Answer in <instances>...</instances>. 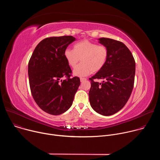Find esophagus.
Here are the masks:
<instances>
[{
	"mask_svg": "<svg viewBox=\"0 0 160 160\" xmlns=\"http://www.w3.org/2000/svg\"><path fill=\"white\" fill-rule=\"evenodd\" d=\"M86 80H87V79L85 78H80V82H83L85 81Z\"/></svg>",
	"mask_w": 160,
	"mask_h": 160,
	"instance_id": "obj_1",
	"label": "esophagus"
}]
</instances>
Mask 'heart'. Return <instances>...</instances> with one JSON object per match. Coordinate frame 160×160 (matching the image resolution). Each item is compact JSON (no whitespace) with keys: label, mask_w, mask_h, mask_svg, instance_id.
<instances>
[{"label":"heart","mask_w":160,"mask_h":160,"mask_svg":"<svg viewBox=\"0 0 160 160\" xmlns=\"http://www.w3.org/2000/svg\"><path fill=\"white\" fill-rule=\"evenodd\" d=\"M108 54V49L104 45H98L88 40L78 42L73 45V50L67 49L64 52L67 63L72 68H75L81 61L82 63L73 70V75L77 77L100 71L107 62Z\"/></svg>","instance_id":"obj_1"}]
</instances>
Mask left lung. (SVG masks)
Listing matches in <instances>:
<instances>
[{
    "instance_id": "obj_1",
    "label": "left lung",
    "mask_w": 160,
    "mask_h": 160,
    "mask_svg": "<svg viewBox=\"0 0 160 160\" xmlns=\"http://www.w3.org/2000/svg\"><path fill=\"white\" fill-rule=\"evenodd\" d=\"M99 42L108 49L105 66L89 78L91 87L89 101L91 107L100 115L110 116L122 109L128 101L133 87L135 73L134 58L126 45L108 38ZM102 79V83L94 80Z\"/></svg>"
}]
</instances>
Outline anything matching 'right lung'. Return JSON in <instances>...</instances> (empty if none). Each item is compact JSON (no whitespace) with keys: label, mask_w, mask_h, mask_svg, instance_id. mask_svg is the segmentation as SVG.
<instances>
[{"label":"right lung","mask_w":160,"mask_h":160,"mask_svg":"<svg viewBox=\"0 0 160 160\" xmlns=\"http://www.w3.org/2000/svg\"><path fill=\"white\" fill-rule=\"evenodd\" d=\"M76 38L52 37L37 45L28 62V73L32 96L45 112L59 115L69 109L80 84L77 77L70 78L72 70L64 52ZM67 78L62 81L61 78Z\"/></svg>","instance_id":"right-lung-1"}]
</instances>
